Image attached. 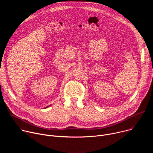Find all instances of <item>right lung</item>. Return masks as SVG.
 Here are the masks:
<instances>
[{"instance_id":"obj_1","label":"right lung","mask_w":153,"mask_h":153,"mask_svg":"<svg viewBox=\"0 0 153 153\" xmlns=\"http://www.w3.org/2000/svg\"><path fill=\"white\" fill-rule=\"evenodd\" d=\"M48 106H47V107H46V108H48Z\"/></svg>"}]
</instances>
